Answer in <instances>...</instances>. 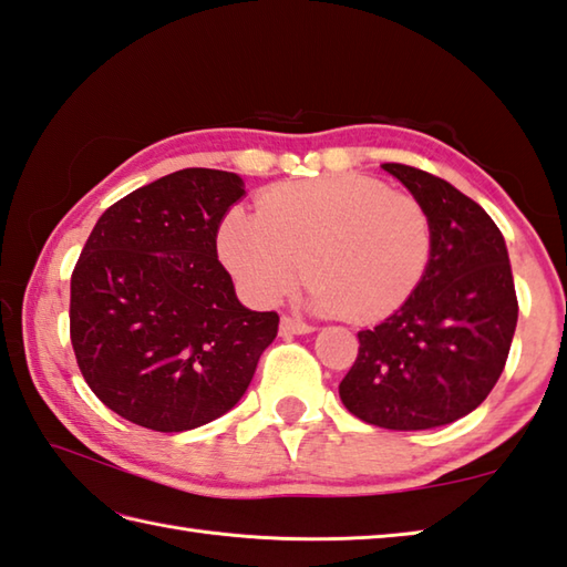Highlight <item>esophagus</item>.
Segmentation results:
<instances>
[{
    "label": "esophagus",
    "instance_id": "1",
    "mask_svg": "<svg viewBox=\"0 0 567 567\" xmlns=\"http://www.w3.org/2000/svg\"><path fill=\"white\" fill-rule=\"evenodd\" d=\"M280 331L282 334H309V331H315L312 324H307V321L297 319L292 315H285L280 321Z\"/></svg>",
    "mask_w": 567,
    "mask_h": 567
}]
</instances>
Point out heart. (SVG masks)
<instances>
[{
    "instance_id": "b5f03b06",
    "label": "heart",
    "mask_w": 567,
    "mask_h": 567,
    "mask_svg": "<svg viewBox=\"0 0 567 567\" xmlns=\"http://www.w3.org/2000/svg\"><path fill=\"white\" fill-rule=\"evenodd\" d=\"M230 272L260 302L305 275L321 312L375 321L401 309L432 258V224L413 194L361 174L287 182L258 198L255 216L230 210L218 233Z\"/></svg>"
}]
</instances>
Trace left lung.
<instances>
[{
  "label": "left lung",
  "instance_id": "obj_1",
  "mask_svg": "<svg viewBox=\"0 0 567 567\" xmlns=\"http://www.w3.org/2000/svg\"><path fill=\"white\" fill-rule=\"evenodd\" d=\"M383 169L425 206L432 258L408 302L359 331L339 395L375 427H440L482 405L504 371L518 319L512 265L502 230L470 196L415 166Z\"/></svg>",
  "mask_w": 567,
  "mask_h": 567
}]
</instances>
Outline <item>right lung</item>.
Returning <instances> with one entry per match:
<instances>
[{
    "label": "right lung",
    "instance_id": "right-lung-1",
    "mask_svg": "<svg viewBox=\"0 0 567 567\" xmlns=\"http://www.w3.org/2000/svg\"><path fill=\"white\" fill-rule=\"evenodd\" d=\"M243 179L166 174L97 218L71 275V343L85 383L113 413L184 432L240 401L277 312H250L218 260L216 236Z\"/></svg>",
    "mask_w": 567,
    "mask_h": 567
}]
</instances>
